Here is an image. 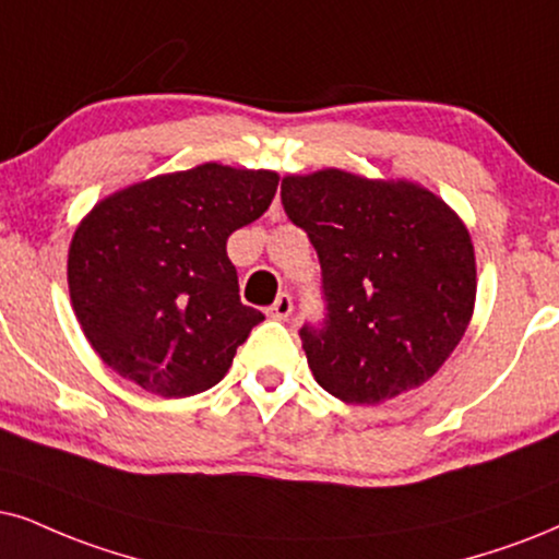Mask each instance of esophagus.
<instances>
[{
  "label": "esophagus",
  "instance_id": "1",
  "mask_svg": "<svg viewBox=\"0 0 559 559\" xmlns=\"http://www.w3.org/2000/svg\"><path fill=\"white\" fill-rule=\"evenodd\" d=\"M292 309H294L292 296H288V294H278V296H275V301L271 304V307L265 309V312L271 314V317H275V320H286V317L292 314Z\"/></svg>",
  "mask_w": 559,
  "mask_h": 559
}]
</instances>
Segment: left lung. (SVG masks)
I'll return each instance as SVG.
<instances>
[{"label": "left lung", "instance_id": "8db88e82", "mask_svg": "<svg viewBox=\"0 0 559 559\" xmlns=\"http://www.w3.org/2000/svg\"><path fill=\"white\" fill-rule=\"evenodd\" d=\"M281 201L322 265L328 322L299 332L317 384L350 405L426 384L475 312L467 224L418 182L337 167L286 175Z\"/></svg>", "mask_w": 559, "mask_h": 559}]
</instances>
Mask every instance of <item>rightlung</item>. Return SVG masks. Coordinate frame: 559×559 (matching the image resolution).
<instances>
[{
    "label": "right lung",
    "mask_w": 559,
    "mask_h": 559,
    "mask_svg": "<svg viewBox=\"0 0 559 559\" xmlns=\"http://www.w3.org/2000/svg\"><path fill=\"white\" fill-rule=\"evenodd\" d=\"M278 173L203 162L139 180L76 224L67 281L76 322L118 377L159 397L224 379L265 317L239 301L231 231L271 206Z\"/></svg>",
    "instance_id": "add662e5"
}]
</instances>
